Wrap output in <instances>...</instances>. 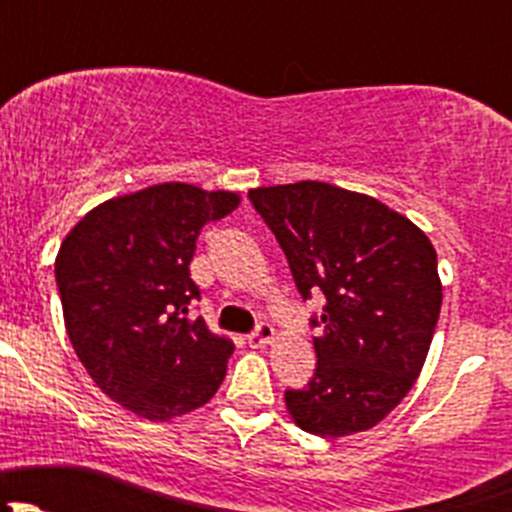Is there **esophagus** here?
I'll list each match as a JSON object with an SVG mask.
<instances>
[{"mask_svg":"<svg viewBox=\"0 0 512 512\" xmlns=\"http://www.w3.org/2000/svg\"><path fill=\"white\" fill-rule=\"evenodd\" d=\"M272 342H275V329H272V324H267V322L257 324L255 332L247 337V344H250V347H255V349L267 347V344H272Z\"/></svg>","mask_w":512,"mask_h":512,"instance_id":"esophagus-1","label":"esophagus"}]
</instances>
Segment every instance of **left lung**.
I'll use <instances>...</instances> for the list:
<instances>
[{
    "label": "left lung",
    "mask_w": 512,
    "mask_h": 512,
    "mask_svg": "<svg viewBox=\"0 0 512 512\" xmlns=\"http://www.w3.org/2000/svg\"><path fill=\"white\" fill-rule=\"evenodd\" d=\"M250 200L285 250L312 319L317 369L285 391L292 421L322 438L369 431L404 401L441 312L436 250L421 227L381 200L319 180L252 188Z\"/></svg>",
    "instance_id": "obj_1"
}]
</instances>
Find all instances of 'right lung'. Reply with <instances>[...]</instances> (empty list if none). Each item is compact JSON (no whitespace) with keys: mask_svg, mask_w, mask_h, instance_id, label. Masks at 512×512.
I'll list each match as a JSON object with an SVG mask.
<instances>
[{"mask_svg":"<svg viewBox=\"0 0 512 512\" xmlns=\"http://www.w3.org/2000/svg\"><path fill=\"white\" fill-rule=\"evenodd\" d=\"M240 200L158 183L96 205L61 242L56 285L71 347L98 389L138 418L190 414L223 384L235 344L185 314L200 299L195 240Z\"/></svg>","mask_w":512,"mask_h":512,"instance_id":"obj_1","label":"right lung"}]
</instances>
